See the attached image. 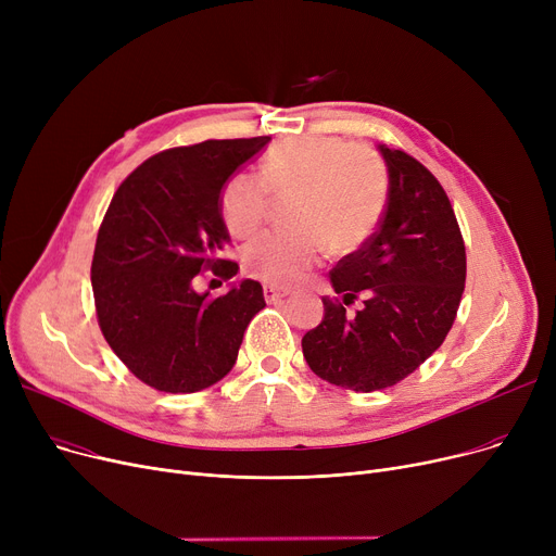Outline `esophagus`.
Segmentation results:
<instances>
[{
	"mask_svg": "<svg viewBox=\"0 0 556 556\" xmlns=\"http://www.w3.org/2000/svg\"><path fill=\"white\" fill-rule=\"evenodd\" d=\"M286 295H288L286 288H277V286H273V283L263 286V298H266V302H277V300H281V298H286Z\"/></svg>",
	"mask_w": 556,
	"mask_h": 556,
	"instance_id": "34e87169",
	"label": "esophagus"
}]
</instances>
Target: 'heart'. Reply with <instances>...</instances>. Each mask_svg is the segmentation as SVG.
Here are the masks:
<instances>
[{"label":"heart","mask_w":556,"mask_h":556,"mask_svg":"<svg viewBox=\"0 0 556 556\" xmlns=\"http://www.w3.org/2000/svg\"><path fill=\"white\" fill-rule=\"evenodd\" d=\"M290 223L245 245L243 268L266 283H300L325 252L349 254L376 231L388 202V168L367 143L331 135H304L279 143L261 166V178L239 170L225 182L220 216L248 239L268 216L270 191H295Z\"/></svg>","instance_id":"1"}]
</instances>
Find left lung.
Wrapping results in <instances>:
<instances>
[{
	"label": "left lung",
	"mask_w": 556,
	"mask_h": 556,
	"mask_svg": "<svg viewBox=\"0 0 556 556\" xmlns=\"http://www.w3.org/2000/svg\"><path fill=\"white\" fill-rule=\"evenodd\" d=\"M390 173L386 214L369 241L329 273L338 298L302 338L323 381L386 390L410 376L446 340L466 281V250L440 180L413 155L381 146ZM356 299L362 308L348 311Z\"/></svg>",
	"instance_id": "left-lung-1"
}]
</instances>
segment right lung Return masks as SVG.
I'll use <instances>...</instances> for the list:
<instances>
[{"mask_svg":"<svg viewBox=\"0 0 556 556\" xmlns=\"http://www.w3.org/2000/svg\"><path fill=\"white\" fill-rule=\"evenodd\" d=\"M270 137L207 139L162 151L114 191L99 227L92 290L103 338L141 383L191 394L233 367L250 319L266 306L258 281L225 295L195 293L200 273L239 270L220 258L229 241L220 189Z\"/></svg>","mask_w":556,"mask_h":556,"instance_id":"1","label":"right lung"}]
</instances>
